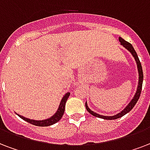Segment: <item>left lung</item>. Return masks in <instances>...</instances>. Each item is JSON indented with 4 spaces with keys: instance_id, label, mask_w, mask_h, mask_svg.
Masks as SVG:
<instances>
[{
    "instance_id": "left-lung-1",
    "label": "left lung",
    "mask_w": 150,
    "mask_h": 150,
    "mask_svg": "<svg viewBox=\"0 0 150 150\" xmlns=\"http://www.w3.org/2000/svg\"><path fill=\"white\" fill-rule=\"evenodd\" d=\"M119 41L120 42V45H122L123 47L127 49V50H128L129 52H131L132 56L134 58V60L136 61V64H137V67H138V71H139V84H138V87H137V90H136V93L134 96V98H132V100L129 102V104L127 105V107H125V108L122 110L120 113L118 114H116V115H114V116H102V115H100V114H98V113L94 112L93 111H92L90 109L87 105V102H86L85 105H86V110L89 112L91 114V115H93V116H96V117H99V118L104 119V120H116V119L120 118L123 116H124L125 114L127 113H128L130 111L134 108V106L135 105V104L137 103L138 100L139 99V97H140V94H141L142 92V83H143V71H142V64L141 63H140V60L139 59V57H138V55L136 53L135 50L132 46V45L131 43H129L128 42H127L124 39H123L121 37H119Z\"/></svg>"
}]
</instances>
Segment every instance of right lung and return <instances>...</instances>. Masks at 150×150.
Instances as JSON below:
<instances>
[{"instance_id": "obj_1", "label": "right lung", "mask_w": 150, "mask_h": 150, "mask_svg": "<svg viewBox=\"0 0 150 150\" xmlns=\"http://www.w3.org/2000/svg\"><path fill=\"white\" fill-rule=\"evenodd\" d=\"M70 93H67L65 94L63 98L61 99V101L60 103V105L58 107V109L57 110L56 113L53 116H52L50 118L46 119V120H30L29 118H26L24 116H20L19 114H17L18 116L21 119H23V120L27 121L28 123H31L33 125L39 126V127H48V126H51L54 123H57L58 121H60V120L62 118L64 112L65 110V105H66V101H67V98H69Z\"/></svg>"}]
</instances>
